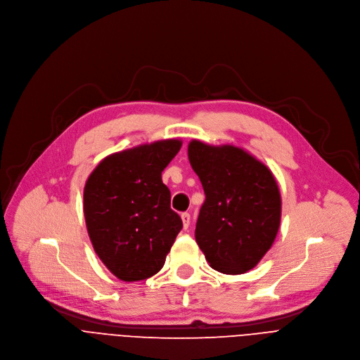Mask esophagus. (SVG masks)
Masks as SVG:
<instances>
[{
	"label": "esophagus",
	"instance_id": "34e87169",
	"mask_svg": "<svg viewBox=\"0 0 360 360\" xmlns=\"http://www.w3.org/2000/svg\"><path fill=\"white\" fill-rule=\"evenodd\" d=\"M181 219H182V223H184V229H188L189 224H191V214L189 212H182Z\"/></svg>",
	"mask_w": 360,
	"mask_h": 360
}]
</instances>
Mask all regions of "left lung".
I'll list each match as a JSON object with an SVG mask.
<instances>
[{
    "instance_id": "left-lung-1",
    "label": "left lung",
    "mask_w": 360,
    "mask_h": 360,
    "mask_svg": "<svg viewBox=\"0 0 360 360\" xmlns=\"http://www.w3.org/2000/svg\"><path fill=\"white\" fill-rule=\"evenodd\" d=\"M188 158L205 194L195 240L210 266L230 275L253 269L271 249L281 223V194L272 172L229 145L193 140Z\"/></svg>"
}]
</instances>
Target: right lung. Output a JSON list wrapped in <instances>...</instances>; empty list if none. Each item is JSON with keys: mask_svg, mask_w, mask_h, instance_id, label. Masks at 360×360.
Segmentation results:
<instances>
[{"mask_svg": "<svg viewBox=\"0 0 360 360\" xmlns=\"http://www.w3.org/2000/svg\"><path fill=\"white\" fill-rule=\"evenodd\" d=\"M181 149L162 140L107 156L89 175L84 214L95 253L118 279L133 282L165 265L182 220L162 172Z\"/></svg>", "mask_w": 360, "mask_h": 360, "instance_id": "right-lung-1", "label": "right lung"}]
</instances>
